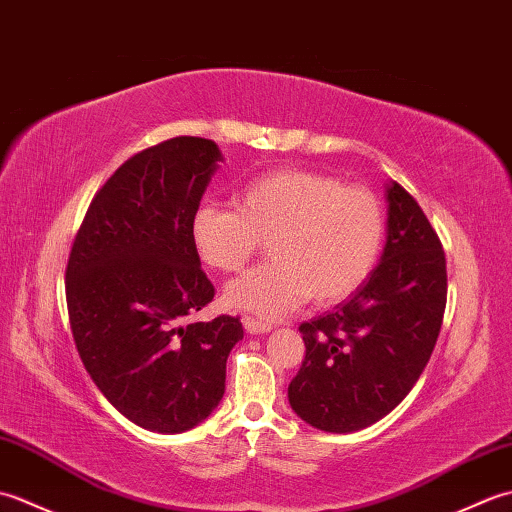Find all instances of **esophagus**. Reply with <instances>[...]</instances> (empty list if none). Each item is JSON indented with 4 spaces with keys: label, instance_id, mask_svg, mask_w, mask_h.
Segmentation results:
<instances>
[{
    "label": "esophagus",
    "instance_id": "34e87169",
    "mask_svg": "<svg viewBox=\"0 0 512 512\" xmlns=\"http://www.w3.org/2000/svg\"><path fill=\"white\" fill-rule=\"evenodd\" d=\"M242 323H244L246 332H250V334H266V332L273 330V325H270V323H266V321H259V319H253V317H244V319H242Z\"/></svg>",
    "mask_w": 512,
    "mask_h": 512
}]
</instances>
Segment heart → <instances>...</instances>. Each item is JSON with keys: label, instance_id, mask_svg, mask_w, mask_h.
I'll list each match as a JSON object with an SVG mask.
<instances>
[{"label": "heart", "instance_id": "b5f03b06", "mask_svg": "<svg viewBox=\"0 0 512 512\" xmlns=\"http://www.w3.org/2000/svg\"><path fill=\"white\" fill-rule=\"evenodd\" d=\"M237 209L204 204L191 217V242L206 266L235 273L268 242L273 262L248 270L224 301L279 319L312 297L328 306L365 284L385 239L383 204L365 187L328 173L281 169L237 193Z\"/></svg>", "mask_w": 512, "mask_h": 512}]
</instances>
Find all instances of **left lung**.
<instances>
[{
	"instance_id": "8db88e82",
	"label": "left lung",
	"mask_w": 512,
	"mask_h": 512,
	"mask_svg": "<svg viewBox=\"0 0 512 512\" xmlns=\"http://www.w3.org/2000/svg\"><path fill=\"white\" fill-rule=\"evenodd\" d=\"M387 242L365 284L299 325L306 343L288 387L310 427L352 433L394 411L436 347L447 306V259L418 202L389 182Z\"/></svg>"
}]
</instances>
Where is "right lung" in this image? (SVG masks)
Instances as JSON below:
<instances>
[{"mask_svg": "<svg viewBox=\"0 0 512 512\" xmlns=\"http://www.w3.org/2000/svg\"><path fill=\"white\" fill-rule=\"evenodd\" d=\"M222 151L178 136L129 158L94 195L65 270L70 328L101 394L138 427L182 433L220 405L237 317L184 325L215 288L191 242Z\"/></svg>", "mask_w": 512, "mask_h": 512, "instance_id": "right-lung-1", "label": "right lung"}]
</instances>
